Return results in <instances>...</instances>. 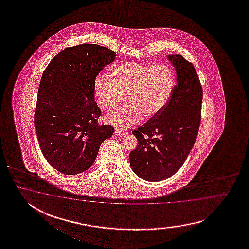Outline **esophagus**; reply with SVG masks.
Listing matches in <instances>:
<instances>
[{"instance_id":"esophagus-1","label":"esophagus","mask_w":249,"mask_h":249,"mask_svg":"<svg viewBox=\"0 0 249 249\" xmlns=\"http://www.w3.org/2000/svg\"><path fill=\"white\" fill-rule=\"evenodd\" d=\"M115 133L117 134V136H124L125 134H126V132H123V131H120V130H117L116 132H115Z\"/></svg>"}]
</instances>
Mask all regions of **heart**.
<instances>
[{
  "label": "heart",
  "mask_w": 249,
  "mask_h": 249,
  "mask_svg": "<svg viewBox=\"0 0 249 249\" xmlns=\"http://www.w3.org/2000/svg\"><path fill=\"white\" fill-rule=\"evenodd\" d=\"M110 75L101 74L94 81V95L103 107L116 106L125 93L126 104L107 114V124L125 130L151 119L164 109L173 90L175 74L168 65L124 62L113 67Z\"/></svg>",
  "instance_id": "obj_1"
}]
</instances>
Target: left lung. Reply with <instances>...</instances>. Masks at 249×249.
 I'll use <instances>...</instances> for the list:
<instances>
[{
	"label": "left lung",
	"instance_id": "obj_1",
	"mask_svg": "<svg viewBox=\"0 0 249 249\" xmlns=\"http://www.w3.org/2000/svg\"><path fill=\"white\" fill-rule=\"evenodd\" d=\"M167 59L177 85L164 109L132 134L138 146L130 152L134 174L147 181L168 179L180 169L196 142L201 119L203 90L196 69L181 55Z\"/></svg>",
	"mask_w": 249,
	"mask_h": 249
}]
</instances>
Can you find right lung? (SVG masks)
<instances>
[{
  "label": "right lung",
  "mask_w": 249,
  "mask_h": 249,
  "mask_svg": "<svg viewBox=\"0 0 249 249\" xmlns=\"http://www.w3.org/2000/svg\"><path fill=\"white\" fill-rule=\"evenodd\" d=\"M115 52L93 43L66 48L42 75L35 127L42 154L54 169L73 175L89 169L114 128L100 125L94 81Z\"/></svg>",
  "instance_id": "right-lung-1"
}]
</instances>
